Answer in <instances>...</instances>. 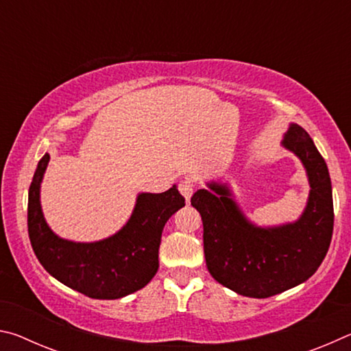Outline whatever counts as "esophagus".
Instances as JSON below:
<instances>
[{"instance_id":"obj_1","label":"esophagus","mask_w":351,"mask_h":351,"mask_svg":"<svg viewBox=\"0 0 351 351\" xmlns=\"http://www.w3.org/2000/svg\"><path fill=\"white\" fill-rule=\"evenodd\" d=\"M193 181L190 180V178H186V180H182L181 182H180V192H181V195L184 198H186V201L189 203L190 201V198H192V195H193Z\"/></svg>"}]
</instances>
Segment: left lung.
<instances>
[{
  "label": "left lung",
  "mask_w": 351,
  "mask_h": 351,
  "mask_svg": "<svg viewBox=\"0 0 351 351\" xmlns=\"http://www.w3.org/2000/svg\"><path fill=\"white\" fill-rule=\"evenodd\" d=\"M282 147L300 159L310 193L302 215L278 226H257L234 199L226 182H206L192 206L203 219L206 265L210 276L237 294L265 299L306 282L328 252L335 212L325 159L297 123H289Z\"/></svg>",
  "instance_id": "8db88e82"
}]
</instances>
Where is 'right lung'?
I'll use <instances>...</instances> for the list:
<instances>
[{"label":"right lung","instance_id":"1","mask_svg":"<svg viewBox=\"0 0 351 351\" xmlns=\"http://www.w3.org/2000/svg\"><path fill=\"white\" fill-rule=\"evenodd\" d=\"M49 154L40 159L27 201V230L35 255L49 274L91 299H121L144 288L159 268V245L165 223L186 206L176 186L162 193L142 192L128 221L99 241H71L46 223L40 187Z\"/></svg>","mask_w":351,"mask_h":351}]
</instances>
